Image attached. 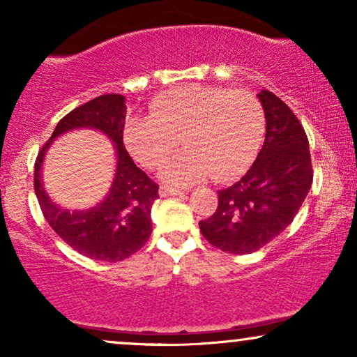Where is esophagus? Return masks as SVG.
<instances>
[{
    "mask_svg": "<svg viewBox=\"0 0 357 357\" xmlns=\"http://www.w3.org/2000/svg\"><path fill=\"white\" fill-rule=\"evenodd\" d=\"M159 195H160V197H175V195H182V192H178V190H174V188L160 187Z\"/></svg>",
    "mask_w": 357,
    "mask_h": 357,
    "instance_id": "esophagus-1",
    "label": "esophagus"
}]
</instances>
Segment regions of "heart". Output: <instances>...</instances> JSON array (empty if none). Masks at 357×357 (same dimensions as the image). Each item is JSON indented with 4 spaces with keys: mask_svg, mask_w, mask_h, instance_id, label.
Segmentation results:
<instances>
[{
    "mask_svg": "<svg viewBox=\"0 0 357 357\" xmlns=\"http://www.w3.org/2000/svg\"><path fill=\"white\" fill-rule=\"evenodd\" d=\"M265 110L252 92L188 84L151 102V115L135 116L125 126V143L133 158L160 170L174 187H187L211 175L216 182L241 175L252 162L265 133Z\"/></svg>",
    "mask_w": 357,
    "mask_h": 357,
    "instance_id": "b5f03b06",
    "label": "heart"
}]
</instances>
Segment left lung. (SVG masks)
I'll list each match as a JSON object with an SVG mask.
<instances>
[{"label": "left lung", "instance_id": "8db88e82", "mask_svg": "<svg viewBox=\"0 0 357 357\" xmlns=\"http://www.w3.org/2000/svg\"><path fill=\"white\" fill-rule=\"evenodd\" d=\"M266 135L243 177L218 192V209L199 221L203 237L222 252L260 250L292 222L312 187L309 139L292 110L273 92L258 94Z\"/></svg>", "mask_w": 357, "mask_h": 357}]
</instances>
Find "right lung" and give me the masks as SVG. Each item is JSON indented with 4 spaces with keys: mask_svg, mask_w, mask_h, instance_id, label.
I'll list each match as a JSON object with an SVG mask.
<instances>
[{
    "mask_svg": "<svg viewBox=\"0 0 357 357\" xmlns=\"http://www.w3.org/2000/svg\"><path fill=\"white\" fill-rule=\"evenodd\" d=\"M125 96L120 94L99 96L76 107L58 121L33 167V190L47 222L73 250L92 260H125L138 252L153 232L151 208L159 197V185L136 167L125 149ZM81 128L97 129L112 139L117 169L109 193L99 205L70 212L53 204L46 195L41 185V164L53 139Z\"/></svg>",
    "mask_w": 357,
    "mask_h": 357,
    "instance_id": "1",
    "label": "right lung"
}]
</instances>
